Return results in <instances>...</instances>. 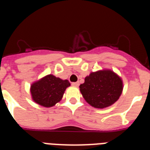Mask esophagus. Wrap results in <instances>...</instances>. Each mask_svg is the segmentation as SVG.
Wrapping results in <instances>:
<instances>
[{
	"label": "esophagus",
	"mask_w": 150,
	"mask_h": 150,
	"mask_svg": "<svg viewBox=\"0 0 150 150\" xmlns=\"http://www.w3.org/2000/svg\"><path fill=\"white\" fill-rule=\"evenodd\" d=\"M72 86H79V85H80V83H79V82H74V83H72Z\"/></svg>",
	"instance_id": "34e87169"
}]
</instances>
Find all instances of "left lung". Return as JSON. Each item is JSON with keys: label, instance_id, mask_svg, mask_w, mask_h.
<instances>
[{"label": "left lung", "instance_id": "obj_1", "mask_svg": "<svg viewBox=\"0 0 150 150\" xmlns=\"http://www.w3.org/2000/svg\"><path fill=\"white\" fill-rule=\"evenodd\" d=\"M80 89L85 100L92 106L103 108L112 105L122 93L121 78L111 70L91 73Z\"/></svg>", "mask_w": 150, "mask_h": 150}]
</instances>
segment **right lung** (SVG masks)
<instances>
[{"label": "right lung", "mask_w": 150, "mask_h": 150, "mask_svg": "<svg viewBox=\"0 0 150 150\" xmlns=\"http://www.w3.org/2000/svg\"><path fill=\"white\" fill-rule=\"evenodd\" d=\"M70 85L67 80H63L53 75H48L32 85V96L38 104L52 107L61 101L65 89Z\"/></svg>", "instance_id": "1"}]
</instances>
